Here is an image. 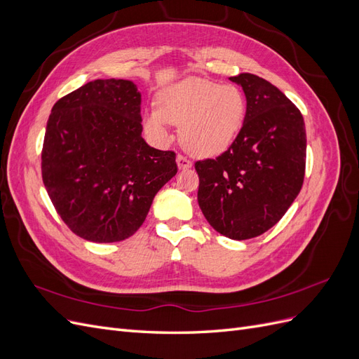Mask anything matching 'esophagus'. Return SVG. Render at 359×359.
<instances>
[{
	"label": "esophagus",
	"mask_w": 359,
	"mask_h": 359,
	"mask_svg": "<svg viewBox=\"0 0 359 359\" xmlns=\"http://www.w3.org/2000/svg\"><path fill=\"white\" fill-rule=\"evenodd\" d=\"M177 165H178L180 169H189V168H191V161L187 157L178 154L177 156Z\"/></svg>",
	"instance_id": "34e87169"
}]
</instances>
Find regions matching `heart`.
<instances>
[{
    "label": "heart",
    "mask_w": 359,
    "mask_h": 359,
    "mask_svg": "<svg viewBox=\"0 0 359 359\" xmlns=\"http://www.w3.org/2000/svg\"><path fill=\"white\" fill-rule=\"evenodd\" d=\"M247 102L235 85L191 78L169 86L158 97V109L144 115L148 132L169 140V126H182V144L190 153L211 157L229 148L244 124Z\"/></svg>",
    "instance_id": "b5f03b06"
}]
</instances>
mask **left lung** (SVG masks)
Wrapping results in <instances>:
<instances>
[{
    "label": "left lung",
    "mask_w": 359,
    "mask_h": 359,
    "mask_svg": "<svg viewBox=\"0 0 359 359\" xmlns=\"http://www.w3.org/2000/svg\"><path fill=\"white\" fill-rule=\"evenodd\" d=\"M247 100L244 124L229 149L194 163L198 202L214 229L250 240L271 229L297 199L306 173V124L277 86L252 73L231 78Z\"/></svg>",
    "instance_id": "obj_1"
}]
</instances>
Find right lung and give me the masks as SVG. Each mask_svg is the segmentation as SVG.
Listing matches in <instances>:
<instances>
[{
    "mask_svg": "<svg viewBox=\"0 0 359 359\" xmlns=\"http://www.w3.org/2000/svg\"><path fill=\"white\" fill-rule=\"evenodd\" d=\"M177 170L173 151L144 140L140 93L132 81L97 79L53 104L43 184L62 222L83 240L132 236Z\"/></svg>",
    "mask_w": 359,
    "mask_h": 359,
    "instance_id": "obj_1",
    "label": "right lung"
}]
</instances>
